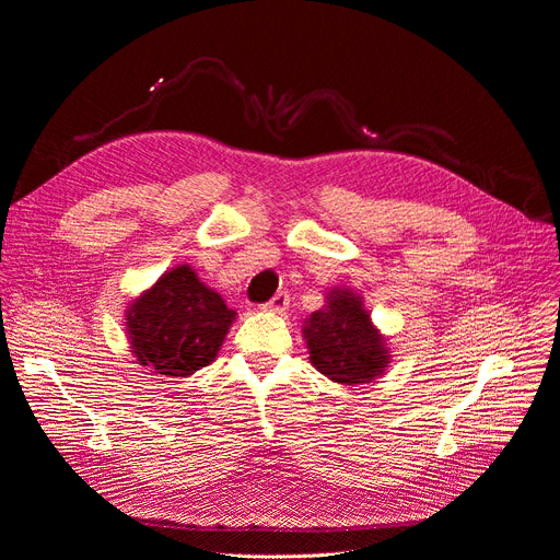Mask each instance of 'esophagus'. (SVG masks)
<instances>
[{
  "instance_id": "esophagus-1",
  "label": "esophagus",
  "mask_w": 560,
  "mask_h": 560,
  "mask_svg": "<svg viewBox=\"0 0 560 560\" xmlns=\"http://www.w3.org/2000/svg\"><path fill=\"white\" fill-rule=\"evenodd\" d=\"M288 293H277L272 300H269L267 304H262V312H269V314H283L288 310Z\"/></svg>"
}]
</instances>
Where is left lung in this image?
I'll list each match as a JSON object with an SVG mask.
<instances>
[{
    "mask_svg": "<svg viewBox=\"0 0 560 560\" xmlns=\"http://www.w3.org/2000/svg\"><path fill=\"white\" fill-rule=\"evenodd\" d=\"M302 339L310 363L347 388L376 382L390 365L388 337L372 323L363 298L345 285H335L326 304L304 318Z\"/></svg>",
    "mask_w": 560,
    "mask_h": 560,
    "instance_id": "left-lung-1",
    "label": "left lung"
}]
</instances>
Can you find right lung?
<instances>
[{"label": "right lung", "mask_w": 560, "mask_h": 560, "mask_svg": "<svg viewBox=\"0 0 560 560\" xmlns=\"http://www.w3.org/2000/svg\"><path fill=\"white\" fill-rule=\"evenodd\" d=\"M234 318L190 265H176L130 302L125 330L141 368L176 378L213 363Z\"/></svg>", "instance_id": "1"}]
</instances>
